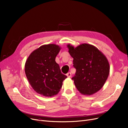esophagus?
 <instances>
[{"label":"esophagus","mask_w":128,"mask_h":128,"mask_svg":"<svg viewBox=\"0 0 128 128\" xmlns=\"http://www.w3.org/2000/svg\"><path fill=\"white\" fill-rule=\"evenodd\" d=\"M71 75H72V74L70 72H69V73H68L67 74H66V76H67L68 77H70Z\"/></svg>","instance_id":"obj_1"}]
</instances>
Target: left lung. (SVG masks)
Returning a JSON list of instances; mask_svg holds the SVG:
<instances>
[{
  "label": "left lung",
  "instance_id": "left-lung-1",
  "mask_svg": "<svg viewBox=\"0 0 128 128\" xmlns=\"http://www.w3.org/2000/svg\"><path fill=\"white\" fill-rule=\"evenodd\" d=\"M67 46L76 70L72 80L77 90L88 96L100 90L110 72L107 58L96 46L90 44H81L76 48L68 44Z\"/></svg>",
  "mask_w": 128,
  "mask_h": 128
}]
</instances>
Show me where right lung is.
Segmentation results:
<instances>
[{
	"mask_svg": "<svg viewBox=\"0 0 128 128\" xmlns=\"http://www.w3.org/2000/svg\"><path fill=\"white\" fill-rule=\"evenodd\" d=\"M61 48L56 44L43 45L33 51L25 63V73L30 85L45 97L56 95L67 76L61 73L55 58Z\"/></svg>",
	"mask_w": 128,
	"mask_h": 128,
	"instance_id": "add662e5",
	"label": "right lung"
}]
</instances>
